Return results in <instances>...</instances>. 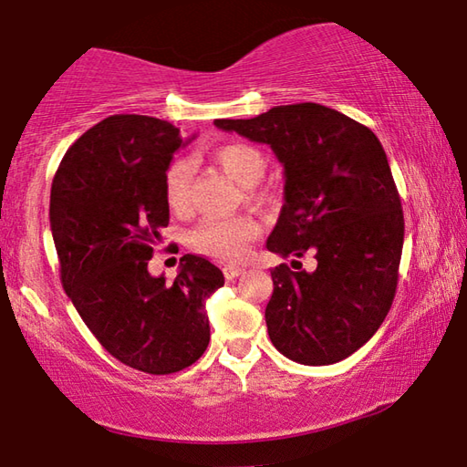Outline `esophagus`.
<instances>
[{
  "label": "esophagus",
  "instance_id": "esophagus-1",
  "mask_svg": "<svg viewBox=\"0 0 467 467\" xmlns=\"http://www.w3.org/2000/svg\"><path fill=\"white\" fill-rule=\"evenodd\" d=\"M223 272H225V276L229 280H234V278H238L242 272H244V267H240V265H225V267H223Z\"/></svg>",
  "mask_w": 467,
  "mask_h": 467
}]
</instances>
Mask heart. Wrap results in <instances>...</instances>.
<instances>
[{"instance_id":"1","label":"heart","mask_w":467,"mask_h":467,"mask_svg":"<svg viewBox=\"0 0 467 467\" xmlns=\"http://www.w3.org/2000/svg\"><path fill=\"white\" fill-rule=\"evenodd\" d=\"M219 168L246 187L248 202L265 200V191L257 187L267 170V159L257 146L246 142H229L213 150ZM191 181L193 165L187 157H176L163 174V197L171 213L184 216L191 210ZM259 225L251 216L234 219H203L189 232V246L203 257L216 261H242L259 238Z\"/></svg>"}]
</instances>
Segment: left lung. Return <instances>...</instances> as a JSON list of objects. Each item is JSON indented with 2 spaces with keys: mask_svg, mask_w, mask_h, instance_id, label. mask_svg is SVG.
<instances>
[{
  "mask_svg": "<svg viewBox=\"0 0 467 467\" xmlns=\"http://www.w3.org/2000/svg\"><path fill=\"white\" fill-rule=\"evenodd\" d=\"M214 125L270 144L285 165L267 251L317 259L315 272L272 270V344L304 366L347 359L379 331L398 289L404 213L382 144L366 125L312 101Z\"/></svg>",
  "mask_w": 467,
  "mask_h": 467,
  "instance_id": "obj_1",
  "label": "left lung"
}]
</instances>
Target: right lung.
<instances>
[{
  "instance_id": "obj_1",
  "label": "right lung",
  "mask_w": 467,
  "mask_h": 467,
  "mask_svg": "<svg viewBox=\"0 0 467 467\" xmlns=\"http://www.w3.org/2000/svg\"><path fill=\"white\" fill-rule=\"evenodd\" d=\"M181 146L168 120L114 114L69 146L50 189L63 289L101 347L146 374L200 359L210 342L206 299L225 285L200 254H184L174 283L149 274L170 223L163 174Z\"/></svg>"
}]
</instances>
